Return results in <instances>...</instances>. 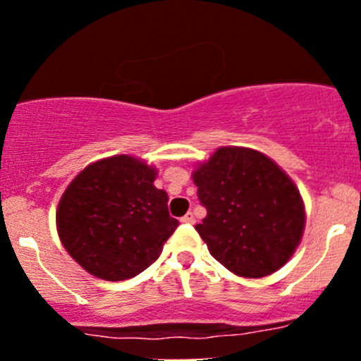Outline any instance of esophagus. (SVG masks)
I'll list each match as a JSON object with an SVG mask.
<instances>
[{"label": "esophagus", "instance_id": "esophagus-1", "mask_svg": "<svg viewBox=\"0 0 361 361\" xmlns=\"http://www.w3.org/2000/svg\"><path fill=\"white\" fill-rule=\"evenodd\" d=\"M181 221H183V224H195L194 213H190V211H188V213L185 214V216H181Z\"/></svg>", "mask_w": 361, "mask_h": 361}]
</instances>
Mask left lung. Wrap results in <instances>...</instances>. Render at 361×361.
Here are the masks:
<instances>
[{"mask_svg":"<svg viewBox=\"0 0 361 361\" xmlns=\"http://www.w3.org/2000/svg\"><path fill=\"white\" fill-rule=\"evenodd\" d=\"M207 214L195 231L224 267L264 278L290 260L305 211L288 174L251 148L221 147L192 174Z\"/></svg>","mask_w":361,"mask_h":361,"instance_id":"left-lung-1","label":"left lung"}]
</instances>
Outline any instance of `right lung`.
Segmentation results:
<instances>
[{
    "mask_svg": "<svg viewBox=\"0 0 361 361\" xmlns=\"http://www.w3.org/2000/svg\"><path fill=\"white\" fill-rule=\"evenodd\" d=\"M157 171L130 155L87 166L61 197L57 232L89 274L123 281L150 267L178 224L167 194L154 187Z\"/></svg>",
    "mask_w": 361,
    "mask_h": 361,
    "instance_id": "add662e5",
    "label": "right lung"
}]
</instances>
